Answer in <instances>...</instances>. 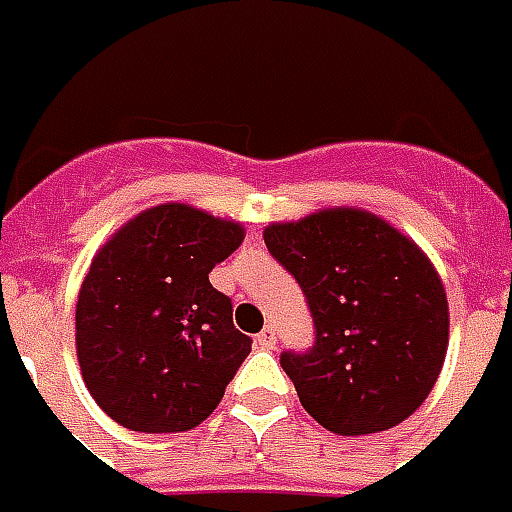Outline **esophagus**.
I'll use <instances>...</instances> for the list:
<instances>
[{"label": "esophagus", "mask_w": 512, "mask_h": 512, "mask_svg": "<svg viewBox=\"0 0 512 512\" xmlns=\"http://www.w3.org/2000/svg\"><path fill=\"white\" fill-rule=\"evenodd\" d=\"M256 344H259V347H264V350H273V347H275V328H270V325H267V328H264V331L256 336Z\"/></svg>", "instance_id": "1"}]
</instances>
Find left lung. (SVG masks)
I'll return each mask as SVG.
<instances>
[{
    "instance_id": "8db88e82",
    "label": "left lung",
    "mask_w": 512,
    "mask_h": 512,
    "mask_svg": "<svg viewBox=\"0 0 512 512\" xmlns=\"http://www.w3.org/2000/svg\"><path fill=\"white\" fill-rule=\"evenodd\" d=\"M264 242L317 328L311 350L281 355L303 408L336 436L405 422L436 386L449 344L447 292L424 250L353 206L270 223Z\"/></svg>"
}]
</instances>
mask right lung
Instances as JSON below:
<instances>
[{"label": "right lung", "instance_id": "1", "mask_svg": "<svg viewBox=\"0 0 512 512\" xmlns=\"http://www.w3.org/2000/svg\"><path fill=\"white\" fill-rule=\"evenodd\" d=\"M245 228L190 204L126 220L93 256L76 300V358L90 397L137 433H184L215 411L250 336L212 267Z\"/></svg>", "mask_w": 512, "mask_h": 512}]
</instances>
